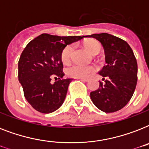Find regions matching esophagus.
<instances>
[{
  "instance_id": "obj_1",
  "label": "esophagus",
  "mask_w": 149,
  "mask_h": 149,
  "mask_svg": "<svg viewBox=\"0 0 149 149\" xmlns=\"http://www.w3.org/2000/svg\"><path fill=\"white\" fill-rule=\"evenodd\" d=\"M80 79H81L82 81H84V82L90 81V79H88V78H80Z\"/></svg>"
}]
</instances>
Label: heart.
Listing matches in <instances>:
<instances>
[{"label": "heart", "instance_id": "1", "mask_svg": "<svg viewBox=\"0 0 149 149\" xmlns=\"http://www.w3.org/2000/svg\"><path fill=\"white\" fill-rule=\"evenodd\" d=\"M84 46L91 54L97 55L101 50V45L97 41L91 39L84 43ZM73 51V46L72 45H66L61 52L60 58L63 63L68 64L70 63L72 58V53ZM96 71V67L93 65H80L73 64L68 68L66 73L69 77L74 78H84L90 76Z\"/></svg>", "mask_w": 149, "mask_h": 149}]
</instances>
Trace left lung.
<instances>
[{"label":"left lung","instance_id":"obj_1","mask_svg":"<svg viewBox=\"0 0 149 149\" xmlns=\"http://www.w3.org/2000/svg\"><path fill=\"white\" fill-rule=\"evenodd\" d=\"M94 38L101 43L107 65L99 72L105 83L100 81L97 91L91 93L98 109L112 113L122 109L129 102L136 87L138 65L132 48L125 41L107 33L84 36Z\"/></svg>","mask_w":149,"mask_h":149}]
</instances>
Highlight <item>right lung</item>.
Masks as SVG:
<instances>
[{"instance_id": "1", "label": "right lung", "mask_w": 149, "mask_h": 149, "mask_svg": "<svg viewBox=\"0 0 149 149\" xmlns=\"http://www.w3.org/2000/svg\"><path fill=\"white\" fill-rule=\"evenodd\" d=\"M84 37L42 34L24 48L18 61L17 77L24 97L35 110L49 113L63 104L72 79L63 78L61 52ZM52 78L54 84L51 83Z\"/></svg>"}]
</instances>
